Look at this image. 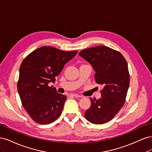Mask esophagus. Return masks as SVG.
<instances>
[{
	"label": "esophagus",
	"mask_w": 152,
	"mask_h": 152,
	"mask_svg": "<svg viewBox=\"0 0 152 152\" xmlns=\"http://www.w3.org/2000/svg\"><path fill=\"white\" fill-rule=\"evenodd\" d=\"M73 96H74V97L75 98H82V96L80 95H79V94H72Z\"/></svg>",
	"instance_id": "obj_1"
}]
</instances>
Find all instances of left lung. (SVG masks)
I'll return each mask as SVG.
<instances>
[{"mask_svg":"<svg viewBox=\"0 0 152 152\" xmlns=\"http://www.w3.org/2000/svg\"><path fill=\"white\" fill-rule=\"evenodd\" d=\"M79 55L91 64L96 83L102 87V98H90L91 107L84 116L94 124L107 123L125 103L130 81L127 63L120 52L103 45L82 50Z\"/></svg>","mask_w":152,"mask_h":152,"instance_id":"left-lung-1","label":"left lung"}]
</instances>
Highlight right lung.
<instances>
[{"instance_id":"obj_1","label":"right lung","mask_w":152,"mask_h":152,"mask_svg":"<svg viewBox=\"0 0 152 152\" xmlns=\"http://www.w3.org/2000/svg\"><path fill=\"white\" fill-rule=\"evenodd\" d=\"M77 53L43 46L30 53L22 61L18 91L23 107L35 122L49 124L60 116L66 96L58 93L49 83L56 81L55 77Z\"/></svg>"}]
</instances>
